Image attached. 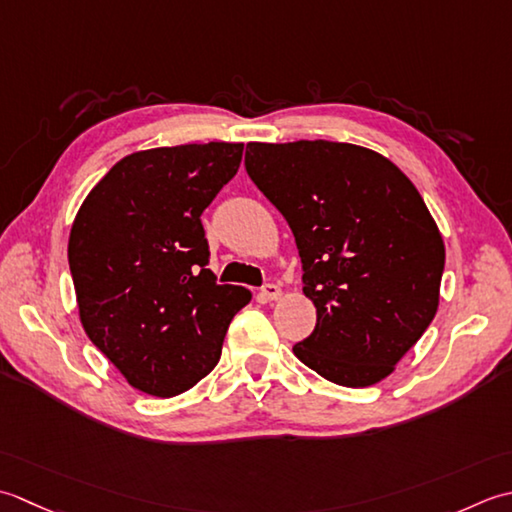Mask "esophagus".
<instances>
[{
    "instance_id": "34e87169",
    "label": "esophagus",
    "mask_w": 512,
    "mask_h": 512,
    "mask_svg": "<svg viewBox=\"0 0 512 512\" xmlns=\"http://www.w3.org/2000/svg\"><path fill=\"white\" fill-rule=\"evenodd\" d=\"M260 300L263 302H269V300H280V296H283V289H280L278 285H265L263 289H260Z\"/></svg>"
}]
</instances>
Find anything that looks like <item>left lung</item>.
Here are the masks:
<instances>
[{
  "mask_svg": "<svg viewBox=\"0 0 512 512\" xmlns=\"http://www.w3.org/2000/svg\"><path fill=\"white\" fill-rule=\"evenodd\" d=\"M249 179L285 216L316 329L296 358L340 387L395 371L440 305L444 241L387 156L353 143H247Z\"/></svg>",
  "mask_w": 512,
  "mask_h": 512,
  "instance_id": "8db88e82",
  "label": "left lung"
}]
</instances>
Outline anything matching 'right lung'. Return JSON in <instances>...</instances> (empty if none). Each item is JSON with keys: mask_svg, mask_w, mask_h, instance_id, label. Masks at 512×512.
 I'll return each mask as SVG.
<instances>
[{"mask_svg": "<svg viewBox=\"0 0 512 512\" xmlns=\"http://www.w3.org/2000/svg\"><path fill=\"white\" fill-rule=\"evenodd\" d=\"M243 161V143H187L123 156L70 229L79 320L130 387L174 398L221 358L252 294L216 285L201 214Z\"/></svg>", "mask_w": 512, "mask_h": 512, "instance_id": "obj_1", "label": "right lung"}]
</instances>
